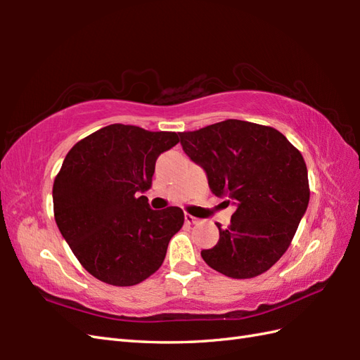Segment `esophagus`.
I'll return each instance as SVG.
<instances>
[{
	"instance_id": "1",
	"label": "esophagus",
	"mask_w": 360,
	"mask_h": 360,
	"mask_svg": "<svg viewBox=\"0 0 360 360\" xmlns=\"http://www.w3.org/2000/svg\"><path fill=\"white\" fill-rule=\"evenodd\" d=\"M184 221H186V224H196L198 221H200V219L195 218V217H192V215H187V213H186Z\"/></svg>"
}]
</instances>
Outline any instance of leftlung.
Segmentation results:
<instances>
[{
	"label": "left lung",
	"instance_id": "left-lung-1",
	"mask_svg": "<svg viewBox=\"0 0 360 360\" xmlns=\"http://www.w3.org/2000/svg\"><path fill=\"white\" fill-rule=\"evenodd\" d=\"M186 155L205 172L212 193L236 210L227 229L217 223V246L201 250L212 269L252 278L278 262L308 209L303 156L275 128L229 119L179 133Z\"/></svg>",
	"mask_w": 360,
	"mask_h": 360
}]
</instances>
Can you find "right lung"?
<instances>
[{"label": "right lung", "mask_w": 360, "mask_h": 360, "mask_svg": "<svg viewBox=\"0 0 360 360\" xmlns=\"http://www.w3.org/2000/svg\"><path fill=\"white\" fill-rule=\"evenodd\" d=\"M176 133L112 124L68 153L53 181V215L85 269L114 286H133L162 264L184 224L179 207L153 210L147 196L156 159Z\"/></svg>", "instance_id": "obj_1"}]
</instances>
